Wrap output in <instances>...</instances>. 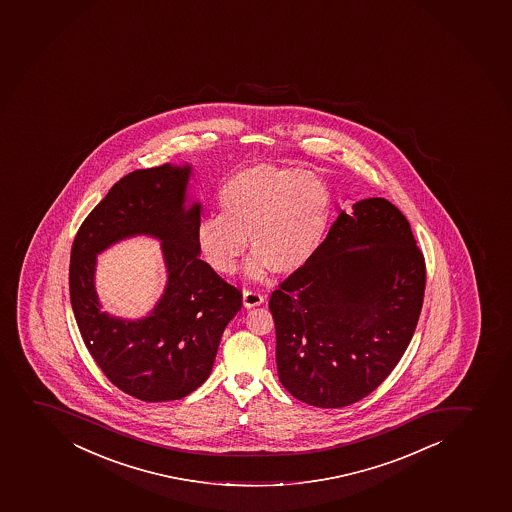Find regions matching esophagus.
Returning a JSON list of instances; mask_svg holds the SVG:
<instances>
[{
  "label": "esophagus",
  "mask_w": 512,
  "mask_h": 512,
  "mask_svg": "<svg viewBox=\"0 0 512 512\" xmlns=\"http://www.w3.org/2000/svg\"><path fill=\"white\" fill-rule=\"evenodd\" d=\"M264 302V296L260 294L259 290H245L243 292V306L257 307Z\"/></svg>",
  "instance_id": "1"
}]
</instances>
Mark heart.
Wrapping results in <instances>:
<instances>
[{"instance_id":"heart-1","label":"heart","mask_w":512,"mask_h":512,"mask_svg":"<svg viewBox=\"0 0 512 512\" xmlns=\"http://www.w3.org/2000/svg\"><path fill=\"white\" fill-rule=\"evenodd\" d=\"M220 215L201 218L196 245L218 274L230 275L247 250L255 255L248 277L262 279L270 267L292 274L306 267L326 240L331 193L316 174L299 168L253 166L223 185Z\"/></svg>"}]
</instances>
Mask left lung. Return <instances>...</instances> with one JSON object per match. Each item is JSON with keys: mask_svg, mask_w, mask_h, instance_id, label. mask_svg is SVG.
<instances>
[{"mask_svg": "<svg viewBox=\"0 0 512 512\" xmlns=\"http://www.w3.org/2000/svg\"><path fill=\"white\" fill-rule=\"evenodd\" d=\"M425 284V257L393 203L339 211L316 257L270 296L285 390L317 408L375 391L413 338Z\"/></svg>", "mask_w": 512, "mask_h": 512, "instance_id": "obj_1", "label": "left lung"}]
</instances>
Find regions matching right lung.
<instances>
[{
    "instance_id": "add662e5",
    "label": "right lung",
    "mask_w": 512,
    "mask_h": 512,
    "mask_svg": "<svg viewBox=\"0 0 512 512\" xmlns=\"http://www.w3.org/2000/svg\"><path fill=\"white\" fill-rule=\"evenodd\" d=\"M190 173L163 164L126 174L90 211L70 252V302L85 346L112 385L149 403L181 400L205 383L223 331L242 309V290L200 259L201 206L185 208ZM139 232L164 240L169 284L148 318L122 322L100 311L94 255Z\"/></svg>"
}]
</instances>
